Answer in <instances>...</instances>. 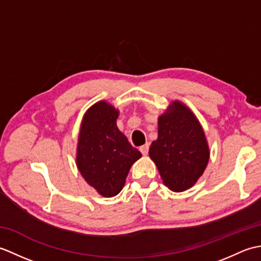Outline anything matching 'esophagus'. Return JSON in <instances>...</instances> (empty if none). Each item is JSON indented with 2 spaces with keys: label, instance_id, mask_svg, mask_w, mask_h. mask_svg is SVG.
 <instances>
[{
  "label": "esophagus",
  "instance_id": "34e87169",
  "mask_svg": "<svg viewBox=\"0 0 261 261\" xmlns=\"http://www.w3.org/2000/svg\"><path fill=\"white\" fill-rule=\"evenodd\" d=\"M139 150L141 151V153L143 154V156H146V154H148V151H149V145H148V143H146V145L141 146Z\"/></svg>",
  "mask_w": 261,
  "mask_h": 261
}]
</instances>
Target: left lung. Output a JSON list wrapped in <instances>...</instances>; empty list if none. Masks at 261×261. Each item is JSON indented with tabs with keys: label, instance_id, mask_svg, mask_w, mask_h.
Here are the masks:
<instances>
[{
	"label": "left lung",
	"instance_id": "1",
	"mask_svg": "<svg viewBox=\"0 0 261 261\" xmlns=\"http://www.w3.org/2000/svg\"><path fill=\"white\" fill-rule=\"evenodd\" d=\"M165 186L184 192L195 185L208 164L210 148L196 115L175 99L158 116V138L149 148Z\"/></svg>",
	"mask_w": 261,
	"mask_h": 261
}]
</instances>
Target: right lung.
<instances>
[{
    "instance_id": "right-lung-1",
    "label": "right lung",
    "mask_w": 261,
    "mask_h": 261,
    "mask_svg": "<svg viewBox=\"0 0 261 261\" xmlns=\"http://www.w3.org/2000/svg\"><path fill=\"white\" fill-rule=\"evenodd\" d=\"M119 113L107 101L93 104L83 116L77 140V168L104 197L118 195L131 166L142 156L116 125Z\"/></svg>"
}]
</instances>
